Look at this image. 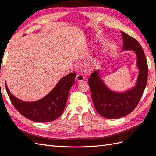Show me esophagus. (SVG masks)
I'll use <instances>...</instances> for the list:
<instances>
[{
    "mask_svg": "<svg viewBox=\"0 0 156 156\" xmlns=\"http://www.w3.org/2000/svg\"><path fill=\"white\" fill-rule=\"evenodd\" d=\"M84 77L83 75L82 74H77L76 77H75V79H76L77 81H79V82H81L83 81L84 80Z\"/></svg>",
    "mask_w": 156,
    "mask_h": 156,
    "instance_id": "obj_1",
    "label": "esophagus"
}]
</instances>
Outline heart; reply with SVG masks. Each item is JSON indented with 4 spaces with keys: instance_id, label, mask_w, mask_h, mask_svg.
I'll use <instances>...</instances> for the list:
<instances>
[{
    "instance_id": "b5f03b06",
    "label": "heart",
    "mask_w": 156,
    "mask_h": 156,
    "mask_svg": "<svg viewBox=\"0 0 156 156\" xmlns=\"http://www.w3.org/2000/svg\"><path fill=\"white\" fill-rule=\"evenodd\" d=\"M96 62H96V61H94V64H96Z\"/></svg>"
}]
</instances>
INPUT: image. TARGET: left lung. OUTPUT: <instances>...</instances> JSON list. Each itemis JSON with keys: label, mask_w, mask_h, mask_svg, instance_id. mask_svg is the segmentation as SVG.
Masks as SVG:
<instances>
[{"label": "left lung", "mask_w": 156, "mask_h": 156, "mask_svg": "<svg viewBox=\"0 0 156 156\" xmlns=\"http://www.w3.org/2000/svg\"><path fill=\"white\" fill-rule=\"evenodd\" d=\"M121 34L124 41L123 51H134L137 56L136 64L139 74L135 87L124 92L111 91L100 79L98 71L94 72L88 80L95 108L100 115L109 119L125 116L133 111L147 83L148 64L142 47L133 37L122 31Z\"/></svg>", "instance_id": "left-lung-1"}]
</instances>
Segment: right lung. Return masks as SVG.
Returning <instances> with one entry per match:
<instances>
[{"label":"right lung","mask_w":156,"mask_h":156,"mask_svg":"<svg viewBox=\"0 0 156 156\" xmlns=\"http://www.w3.org/2000/svg\"><path fill=\"white\" fill-rule=\"evenodd\" d=\"M76 73H71L61 79L55 87L41 100L25 102L13 96L5 86L10 100L17 111L28 119L37 122H48L58 118L66 104L69 91L75 83Z\"/></svg>","instance_id":"1"}]
</instances>
